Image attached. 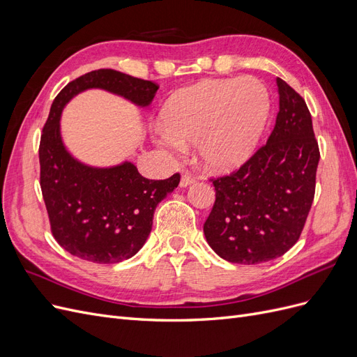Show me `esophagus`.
Listing matches in <instances>:
<instances>
[{"label": "esophagus", "instance_id": "esophagus-1", "mask_svg": "<svg viewBox=\"0 0 357 357\" xmlns=\"http://www.w3.org/2000/svg\"><path fill=\"white\" fill-rule=\"evenodd\" d=\"M195 181V178H193L189 172H185V174L181 176V178H180V186L181 188H186V186H189V185H192V183Z\"/></svg>", "mask_w": 357, "mask_h": 357}]
</instances>
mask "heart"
I'll list each match as a JSON object with an SVG mask.
<instances>
[{"label":"heart","mask_w":357,"mask_h":357,"mask_svg":"<svg viewBox=\"0 0 357 357\" xmlns=\"http://www.w3.org/2000/svg\"><path fill=\"white\" fill-rule=\"evenodd\" d=\"M268 113L269 93L261 80L250 75L202 80L165 104L159 143L172 152L197 143L205 167L229 171L253 153Z\"/></svg>","instance_id":"obj_1"}]
</instances>
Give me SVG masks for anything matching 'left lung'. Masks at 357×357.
<instances>
[{
	"mask_svg": "<svg viewBox=\"0 0 357 357\" xmlns=\"http://www.w3.org/2000/svg\"><path fill=\"white\" fill-rule=\"evenodd\" d=\"M280 110L266 144L231 174L210 178L215 190L204 223L225 261L255 265L283 256L305 226L316 192L319 143L304 98L277 77Z\"/></svg>",
	"mask_w": 357,
	"mask_h": 357,
	"instance_id": "1",
	"label": "left lung"
}]
</instances>
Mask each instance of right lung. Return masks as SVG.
Returning <instances> with one entry per match:
<instances>
[{"label":"right lung","mask_w":357,"mask_h":357,"mask_svg":"<svg viewBox=\"0 0 357 357\" xmlns=\"http://www.w3.org/2000/svg\"><path fill=\"white\" fill-rule=\"evenodd\" d=\"M91 88L146 107L159 86L110 68L86 73L53 100L40 139V186L53 238L83 261L117 264L143 247L152 231L156 205L178 186L180 174L149 180L131 162L92 168L75 160L62 144L59 117L74 95Z\"/></svg>","instance_id":"1"}]
</instances>
